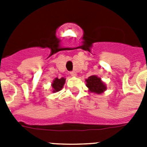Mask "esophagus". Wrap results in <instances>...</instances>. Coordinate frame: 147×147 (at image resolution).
Instances as JSON below:
<instances>
[{
    "mask_svg": "<svg viewBox=\"0 0 147 147\" xmlns=\"http://www.w3.org/2000/svg\"><path fill=\"white\" fill-rule=\"evenodd\" d=\"M70 74H71L72 76H76V73L75 72V71H71V72H70Z\"/></svg>",
    "mask_w": 147,
    "mask_h": 147,
    "instance_id": "obj_1",
    "label": "esophagus"
}]
</instances>
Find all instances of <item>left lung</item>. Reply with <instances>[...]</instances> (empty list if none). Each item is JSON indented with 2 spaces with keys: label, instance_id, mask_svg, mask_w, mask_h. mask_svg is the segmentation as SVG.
I'll list each match as a JSON object with an SVG mask.
<instances>
[{
  "label": "left lung",
  "instance_id": "left-lung-1",
  "mask_svg": "<svg viewBox=\"0 0 147 147\" xmlns=\"http://www.w3.org/2000/svg\"><path fill=\"white\" fill-rule=\"evenodd\" d=\"M86 85L89 88L90 92L95 93H103L106 90V86L102 82L101 79L97 77L96 76H90L86 80Z\"/></svg>",
  "mask_w": 147,
  "mask_h": 147
}]
</instances>
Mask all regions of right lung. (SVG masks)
<instances>
[{
  "label": "right lung",
  "instance_id": "add662e5",
  "mask_svg": "<svg viewBox=\"0 0 147 147\" xmlns=\"http://www.w3.org/2000/svg\"><path fill=\"white\" fill-rule=\"evenodd\" d=\"M65 82V79L62 77L61 79H58L56 78L55 80H54L52 83V88H53V91L54 92H57L59 91L62 88Z\"/></svg>",
  "mask_w": 147,
  "mask_h": 147
}]
</instances>
